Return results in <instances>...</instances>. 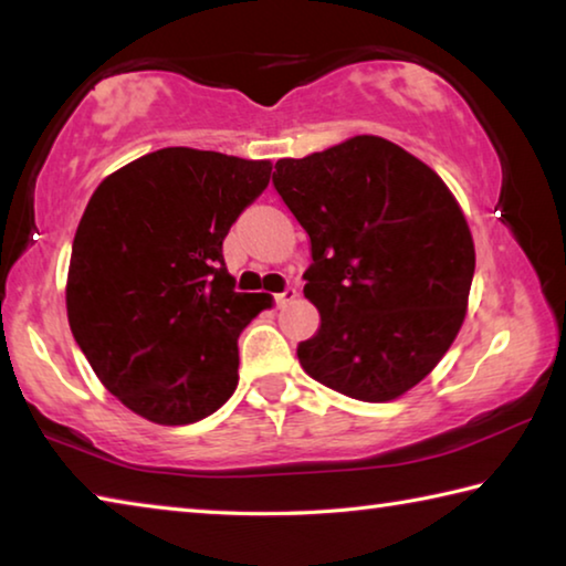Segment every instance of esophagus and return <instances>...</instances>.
Returning <instances> with one entry per match:
<instances>
[{
	"label": "esophagus",
	"mask_w": 566,
	"mask_h": 566,
	"mask_svg": "<svg viewBox=\"0 0 566 566\" xmlns=\"http://www.w3.org/2000/svg\"><path fill=\"white\" fill-rule=\"evenodd\" d=\"M292 300H296V290H294V286H286V290L284 292H280V294H274V302L276 304H286V302H292Z\"/></svg>",
	"instance_id": "1"
}]
</instances>
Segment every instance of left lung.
Listing matches in <instances>:
<instances>
[{
	"label": "left lung",
	"instance_id": "obj_1",
	"mask_svg": "<svg viewBox=\"0 0 566 566\" xmlns=\"http://www.w3.org/2000/svg\"><path fill=\"white\" fill-rule=\"evenodd\" d=\"M274 169L312 242L304 296L322 324L296 347L302 369L352 399L401 397L437 367L467 314L474 242L454 195L375 134Z\"/></svg>",
	"mask_w": 566,
	"mask_h": 566
}]
</instances>
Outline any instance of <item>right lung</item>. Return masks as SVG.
I'll use <instances>...</instances> for the list:
<instances>
[{"label":"right lung","instance_id":"1","mask_svg":"<svg viewBox=\"0 0 566 566\" xmlns=\"http://www.w3.org/2000/svg\"><path fill=\"white\" fill-rule=\"evenodd\" d=\"M266 159L167 147L94 189L76 227L66 317L134 415L191 424L234 395L237 339L270 294L234 292L222 242L270 185Z\"/></svg>","mask_w":566,"mask_h":566}]
</instances>
